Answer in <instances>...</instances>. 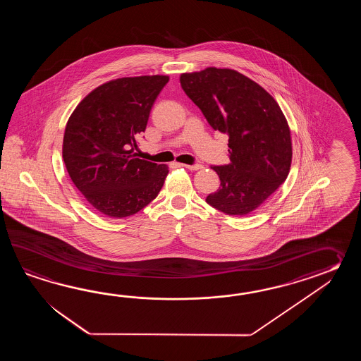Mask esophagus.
I'll return each mask as SVG.
<instances>
[{
  "label": "esophagus",
  "instance_id": "obj_1",
  "mask_svg": "<svg viewBox=\"0 0 361 361\" xmlns=\"http://www.w3.org/2000/svg\"><path fill=\"white\" fill-rule=\"evenodd\" d=\"M182 166H184L185 169L192 170V171L202 169V165H200V164H195V165H182Z\"/></svg>",
  "mask_w": 361,
  "mask_h": 361
}]
</instances>
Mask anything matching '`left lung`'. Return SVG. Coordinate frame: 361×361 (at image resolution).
<instances>
[{"mask_svg": "<svg viewBox=\"0 0 361 361\" xmlns=\"http://www.w3.org/2000/svg\"><path fill=\"white\" fill-rule=\"evenodd\" d=\"M180 85L214 130L228 134L230 164L212 166L221 187L209 205L228 215L249 214L284 183L292 164L290 129L276 100L235 69L182 73Z\"/></svg>", "mask_w": 361, "mask_h": 361, "instance_id": "8db88e82", "label": "left lung"}]
</instances>
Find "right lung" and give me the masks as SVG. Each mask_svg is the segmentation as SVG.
Returning a JSON list of instances; mask_svg holds the SVG:
<instances>
[{"mask_svg": "<svg viewBox=\"0 0 361 361\" xmlns=\"http://www.w3.org/2000/svg\"><path fill=\"white\" fill-rule=\"evenodd\" d=\"M169 76L123 77L78 103L64 131L63 160L86 201L109 218H126L156 199L169 173L137 157L154 100Z\"/></svg>", "mask_w": 361, "mask_h": 361, "instance_id": "1", "label": "right lung"}]
</instances>
